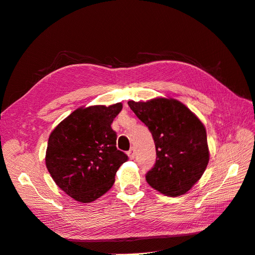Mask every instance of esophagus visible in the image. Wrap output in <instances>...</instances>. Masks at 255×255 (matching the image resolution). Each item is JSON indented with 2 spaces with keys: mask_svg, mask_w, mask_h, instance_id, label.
Wrapping results in <instances>:
<instances>
[{
  "mask_svg": "<svg viewBox=\"0 0 255 255\" xmlns=\"http://www.w3.org/2000/svg\"><path fill=\"white\" fill-rule=\"evenodd\" d=\"M128 156L129 159H134V157H135V150L134 149H130L128 152Z\"/></svg>",
  "mask_w": 255,
  "mask_h": 255,
  "instance_id": "obj_1",
  "label": "esophagus"
}]
</instances>
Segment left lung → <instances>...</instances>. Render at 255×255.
Segmentation results:
<instances>
[{
    "mask_svg": "<svg viewBox=\"0 0 255 255\" xmlns=\"http://www.w3.org/2000/svg\"><path fill=\"white\" fill-rule=\"evenodd\" d=\"M152 133L156 163L146 173L150 186L160 194L179 197L201 179L210 160L205 127L179 100L157 97L128 102Z\"/></svg>",
    "mask_w": 255,
    "mask_h": 255,
    "instance_id": "obj_1",
    "label": "left lung"
}]
</instances>
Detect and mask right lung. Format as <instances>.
<instances>
[{"mask_svg":"<svg viewBox=\"0 0 255 255\" xmlns=\"http://www.w3.org/2000/svg\"><path fill=\"white\" fill-rule=\"evenodd\" d=\"M121 110L122 103L82 106L51 132L45 166L57 186L75 201L90 203L102 197L127 161L111 127Z\"/></svg>","mask_w":255,"mask_h":255,"instance_id":"obj_1","label":"right lung"}]
</instances>
